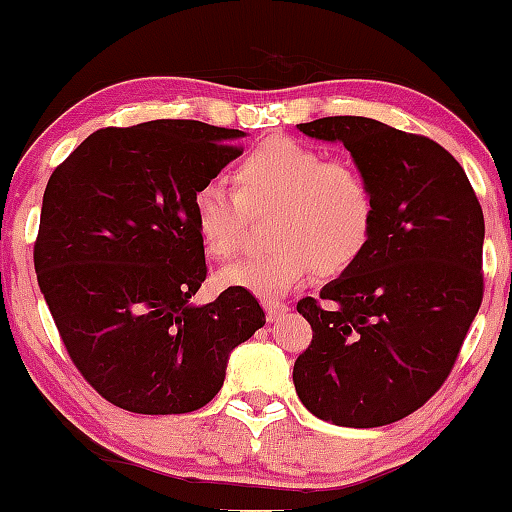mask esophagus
<instances>
[{
    "label": "esophagus",
    "instance_id": "1",
    "mask_svg": "<svg viewBox=\"0 0 512 512\" xmlns=\"http://www.w3.org/2000/svg\"><path fill=\"white\" fill-rule=\"evenodd\" d=\"M263 309H266V317L268 321L280 319L287 312V304L278 302V300H263Z\"/></svg>",
    "mask_w": 512,
    "mask_h": 512
}]
</instances>
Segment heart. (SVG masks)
<instances>
[{"label": "heart", "mask_w": 512, "mask_h": 512, "mask_svg": "<svg viewBox=\"0 0 512 512\" xmlns=\"http://www.w3.org/2000/svg\"><path fill=\"white\" fill-rule=\"evenodd\" d=\"M237 195L222 183L195 188L191 217L205 254H237L246 210H271L266 254L232 263L220 283L258 297H280L309 275H343L363 258L375 234L377 198L355 164L326 159L290 137H268L234 166Z\"/></svg>", "instance_id": "obj_1"}]
</instances>
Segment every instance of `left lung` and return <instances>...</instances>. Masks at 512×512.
<instances>
[{
  "instance_id": "left-lung-1",
  "label": "left lung",
  "mask_w": 512,
  "mask_h": 512,
  "mask_svg": "<svg viewBox=\"0 0 512 512\" xmlns=\"http://www.w3.org/2000/svg\"><path fill=\"white\" fill-rule=\"evenodd\" d=\"M297 130L343 142L370 179L377 222L350 271L304 297L312 326L295 360L297 396L321 421L377 428L442 387L481 307L484 212L447 149L372 118L333 116Z\"/></svg>"
}]
</instances>
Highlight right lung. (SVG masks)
<instances>
[{
    "label": "right lung",
    "mask_w": 512,
    "mask_h": 512,
    "mask_svg": "<svg viewBox=\"0 0 512 512\" xmlns=\"http://www.w3.org/2000/svg\"><path fill=\"white\" fill-rule=\"evenodd\" d=\"M246 132L149 120L91 132L50 176L33 246L38 285L84 380L120 409L198 411L229 353L266 324L249 290L193 304L208 268L191 200Z\"/></svg>",
    "instance_id": "obj_1"
}]
</instances>
